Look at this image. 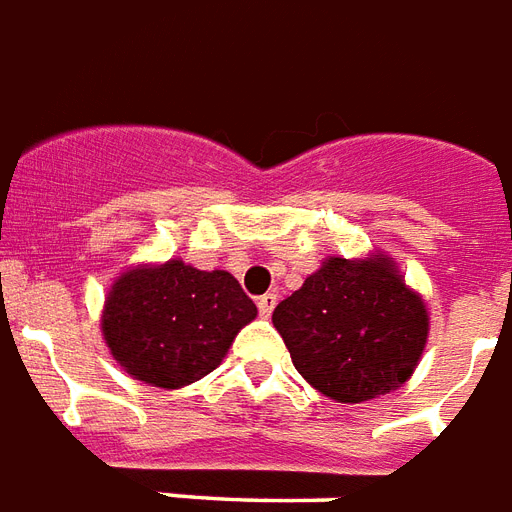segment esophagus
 Listing matches in <instances>:
<instances>
[{
	"instance_id": "34e87169",
	"label": "esophagus",
	"mask_w": 512,
	"mask_h": 512,
	"mask_svg": "<svg viewBox=\"0 0 512 512\" xmlns=\"http://www.w3.org/2000/svg\"><path fill=\"white\" fill-rule=\"evenodd\" d=\"M274 306H276V295L274 293H266V295H260V298H257V309H260V314H263V317H271Z\"/></svg>"
}]
</instances>
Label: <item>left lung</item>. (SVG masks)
<instances>
[{"instance_id": "left-lung-1", "label": "left lung", "mask_w": 512, "mask_h": 512, "mask_svg": "<svg viewBox=\"0 0 512 512\" xmlns=\"http://www.w3.org/2000/svg\"><path fill=\"white\" fill-rule=\"evenodd\" d=\"M293 366L339 404L380 399L410 380L429 342V309L393 257H325L274 309Z\"/></svg>"}]
</instances>
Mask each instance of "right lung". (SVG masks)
Segmentation results:
<instances>
[{"mask_svg":"<svg viewBox=\"0 0 512 512\" xmlns=\"http://www.w3.org/2000/svg\"><path fill=\"white\" fill-rule=\"evenodd\" d=\"M257 306L227 271L181 257L130 266L108 290L102 339L132 380L176 391L214 372Z\"/></svg>","mask_w":512,"mask_h":512,"instance_id":"1","label":"right lung"}]
</instances>
